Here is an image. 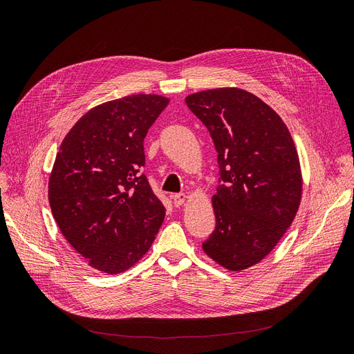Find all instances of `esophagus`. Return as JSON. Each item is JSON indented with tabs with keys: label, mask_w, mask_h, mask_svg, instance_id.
Listing matches in <instances>:
<instances>
[{
	"label": "esophagus",
	"mask_w": 354,
	"mask_h": 354,
	"mask_svg": "<svg viewBox=\"0 0 354 354\" xmlns=\"http://www.w3.org/2000/svg\"><path fill=\"white\" fill-rule=\"evenodd\" d=\"M171 199H173L176 207H180V205H183V203H185L186 195L185 194H174V195H171Z\"/></svg>",
	"instance_id": "1"
}]
</instances>
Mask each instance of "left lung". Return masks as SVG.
Here are the masks:
<instances>
[{"label": "left lung", "instance_id": "left-lung-1", "mask_svg": "<svg viewBox=\"0 0 354 354\" xmlns=\"http://www.w3.org/2000/svg\"><path fill=\"white\" fill-rule=\"evenodd\" d=\"M186 104L217 151L216 229L202 243L214 261L238 272L261 261L283 236L301 199L292 137L269 104L241 88L205 90Z\"/></svg>", "mask_w": 354, "mask_h": 354}]
</instances>
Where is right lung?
Masks as SVG:
<instances>
[{"label":"right lung","instance_id":"add662e5","mask_svg":"<svg viewBox=\"0 0 354 354\" xmlns=\"http://www.w3.org/2000/svg\"><path fill=\"white\" fill-rule=\"evenodd\" d=\"M168 99L133 94L85 113L60 145L48 181L66 241L103 273L130 269L149 251L165 208L143 174V142Z\"/></svg>","mask_w":354,"mask_h":354}]
</instances>
